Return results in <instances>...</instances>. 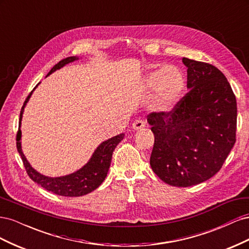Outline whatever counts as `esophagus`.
I'll return each instance as SVG.
<instances>
[{
    "instance_id": "1",
    "label": "esophagus",
    "mask_w": 249,
    "mask_h": 249,
    "mask_svg": "<svg viewBox=\"0 0 249 249\" xmlns=\"http://www.w3.org/2000/svg\"><path fill=\"white\" fill-rule=\"evenodd\" d=\"M145 125V123H144V120L143 119H141V118H138V119H136L135 120V122L133 123V129L134 130H141L143 126Z\"/></svg>"
}]
</instances>
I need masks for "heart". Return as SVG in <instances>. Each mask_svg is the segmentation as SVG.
Wrapping results in <instances>:
<instances>
[{"label":"heart","instance_id":"b5f03b06","mask_svg":"<svg viewBox=\"0 0 249 249\" xmlns=\"http://www.w3.org/2000/svg\"><path fill=\"white\" fill-rule=\"evenodd\" d=\"M144 86L155 91V107L160 111H170L182 95L186 82L178 67L169 65L148 72L144 78Z\"/></svg>","mask_w":249,"mask_h":249}]
</instances>
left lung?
<instances>
[{
	"instance_id": "8db88e82",
	"label": "left lung",
	"mask_w": 249,
	"mask_h": 249,
	"mask_svg": "<svg viewBox=\"0 0 249 249\" xmlns=\"http://www.w3.org/2000/svg\"><path fill=\"white\" fill-rule=\"evenodd\" d=\"M190 89L169 112H152L150 166L170 186L189 187L215 176L236 143L237 101L212 64L183 58Z\"/></svg>"
}]
</instances>
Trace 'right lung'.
I'll return each mask as SVG.
<instances>
[{"instance_id":"right-lung-1","label":"right lung","mask_w":249,"mask_h":249,"mask_svg":"<svg viewBox=\"0 0 249 249\" xmlns=\"http://www.w3.org/2000/svg\"><path fill=\"white\" fill-rule=\"evenodd\" d=\"M79 59L78 57H67L63 60H61L59 63H57L48 73L51 74L55 71L61 69L65 64L71 63L74 60ZM39 84V83H38ZM37 87V85H36ZM35 87V88H36ZM34 88V89H35ZM33 89V90H34ZM33 90L28 97L26 99L24 105H22L19 115V124H18V131L17 134V147L18 152L19 153L22 163L26 168V171L28 176L35 183L40 185L44 189L55 193L57 195H61V196H82V195L88 194L95 190L99 187L107 177V173L111 164L112 154L113 150L115 149L118 143L122 141L124 137V134H119L115 137H112L99 145L91 157V159L89 162L84 165L81 169L78 171L71 173V175L60 177V178H49L46 176L40 175L39 172H37L34 168H32L31 165L27 161L25 155L22 154L21 145H20V137H21V131H20V122L22 117V112H24V108L26 106L27 102L29 101L30 96H31Z\"/></svg>"}]
</instances>
